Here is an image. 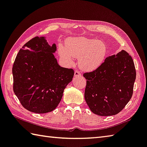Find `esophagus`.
<instances>
[{
    "label": "esophagus",
    "mask_w": 147,
    "mask_h": 147,
    "mask_svg": "<svg viewBox=\"0 0 147 147\" xmlns=\"http://www.w3.org/2000/svg\"><path fill=\"white\" fill-rule=\"evenodd\" d=\"M80 76H81V73H80L78 71H76L75 72H74V76L75 77H79Z\"/></svg>",
    "instance_id": "esophagus-1"
}]
</instances>
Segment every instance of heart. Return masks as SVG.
I'll use <instances>...</instances> for the list:
<instances>
[{"mask_svg":"<svg viewBox=\"0 0 147 147\" xmlns=\"http://www.w3.org/2000/svg\"><path fill=\"white\" fill-rule=\"evenodd\" d=\"M58 55L65 64L72 65L74 58H78V66L82 70L95 71L103 63L107 55V47L102 42L84 37L69 38L65 46L60 44Z\"/></svg>","mask_w":147,"mask_h":147,"instance_id":"1","label":"heart"}]
</instances>
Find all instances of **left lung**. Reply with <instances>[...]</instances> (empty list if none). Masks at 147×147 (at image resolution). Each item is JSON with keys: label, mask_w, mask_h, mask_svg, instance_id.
<instances>
[{"label": "left lung", "mask_w": 147, "mask_h": 147, "mask_svg": "<svg viewBox=\"0 0 147 147\" xmlns=\"http://www.w3.org/2000/svg\"><path fill=\"white\" fill-rule=\"evenodd\" d=\"M84 76L87 80L85 100L90 110L108 116L119 113L130 101L136 73L132 57L122 50Z\"/></svg>", "instance_id": "8db88e82"}]
</instances>
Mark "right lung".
<instances>
[{
  "label": "right lung",
  "mask_w": 147,
  "mask_h": 147,
  "mask_svg": "<svg viewBox=\"0 0 147 147\" xmlns=\"http://www.w3.org/2000/svg\"><path fill=\"white\" fill-rule=\"evenodd\" d=\"M57 46L45 36H36L18 53L13 63V90L26 109L44 114L57 107L74 71L58 65L54 54Z\"/></svg>",
  "instance_id": "right-lung-1"
}]
</instances>
